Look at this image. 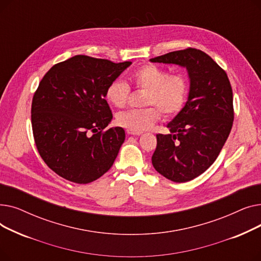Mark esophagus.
<instances>
[{
	"mask_svg": "<svg viewBox=\"0 0 261 261\" xmlns=\"http://www.w3.org/2000/svg\"><path fill=\"white\" fill-rule=\"evenodd\" d=\"M127 133L130 135H141L143 132H135V131H131V130H127Z\"/></svg>",
	"mask_w": 261,
	"mask_h": 261,
	"instance_id": "esophagus-1",
	"label": "esophagus"
}]
</instances>
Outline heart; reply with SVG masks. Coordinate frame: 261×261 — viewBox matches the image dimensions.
<instances>
[{
    "instance_id": "b5f03b06",
    "label": "heart",
    "mask_w": 261,
    "mask_h": 261,
    "mask_svg": "<svg viewBox=\"0 0 261 261\" xmlns=\"http://www.w3.org/2000/svg\"><path fill=\"white\" fill-rule=\"evenodd\" d=\"M131 80L133 84L146 91L143 99V109L128 110L116 115L119 126L135 132H143L161 117V111L165 115L180 112L186 101L187 84L181 75H169L164 68L147 64L136 70ZM130 88L125 82L115 79L106 89V99L116 108L127 103Z\"/></svg>"
}]
</instances>
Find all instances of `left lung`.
<instances>
[{
  "label": "left lung",
  "instance_id": "left-lung-1",
  "mask_svg": "<svg viewBox=\"0 0 261 261\" xmlns=\"http://www.w3.org/2000/svg\"><path fill=\"white\" fill-rule=\"evenodd\" d=\"M150 61L187 71V100L167 123L170 133L156 135L152 165L172 182H188L212 166L228 138L234 120L229 80L207 54L196 48L171 51Z\"/></svg>",
  "mask_w": 261,
  "mask_h": 261
}]
</instances>
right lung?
Returning <instances> with one entry per match:
<instances>
[{
	"instance_id": "right-lung-1",
	"label": "right lung",
	"mask_w": 261,
	"mask_h": 261,
	"mask_svg": "<svg viewBox=\"0 0 261 261\" xmlns=\"http://www.w3.org/2000/svg\"><path fill=\"white\" fill-rule=\"evenodd\" d=\"M131 64L77 55L41 80L32 105L34 138L41 158L63 179L88 184L112 167L126 134L120 127L101 133L113 117L105 93Z\"/></svg>"
}]
</instances>
